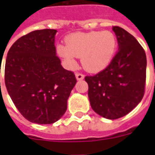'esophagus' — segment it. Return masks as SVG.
<instances>
[{
  "label": "esophagus",
  "mask_w": 155,
  "mask_h": 155,
  "mask_svg": "<svg viewBox=\"0 0 155 155\" xmlns=\"http://www.w3.org/2000/svg\"><path fill=\"white\" fill-rule=\"evenodd\" d=\"M75 77L77 79V81H81V80H83L84 78V75L83 74H81V73H76L75 74Z\"/></svg>",
  "instance_id": "obj_1"
}]
</instances>
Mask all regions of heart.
<instances>
[{
  "label": "heart",
  "instance_id": "heart-1",
  "mask_svg": "<svg viewBox=\"0 0 155 155\" xmlns=\"http://www.w3.org/2000/svg\"><path fill=\"white\" fill-rule=\"evenodd\" d=\"M66 45L56 46V53L68 67L74 68L76 58L81 57L83 67L99 72L110 63L117 47L116 35L110 31L76 32L68 35Z\"/></svg>",
  "mask_w": 155,
  "mask_h": 155
}]
</instances>
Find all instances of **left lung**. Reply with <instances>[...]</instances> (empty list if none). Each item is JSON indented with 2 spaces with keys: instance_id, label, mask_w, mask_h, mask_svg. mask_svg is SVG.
<instances>
[{
  "instance_id": "8db88e82",
  "label": "left lung",
  "mask_w": 155,
  "mask_h": 155,
  "mask_svg": "<svg viewBox=\"0 0 155 155\" xmlns=\"http://www.w3.org/2000/svg\"><path fill=\"white\" fill-rule=\"evenodd\" d=\"M119 51L104 70L85 76L91 108L101 116L116 120L126 115L143 99L146 81V54L133 35L113 26Z\"/></svg>"
}]
</instances>
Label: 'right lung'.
<instances>
[{"label": "right lung", "mask_w": 155, "mask_h": 155, "mask_svg": "<svg viewBox=\"0 0 155 155\" xmlns=\"http://www.w3.org/2000/svg\"><path fill=\"white\" fill-rule=\"evenodd\" d=\"M53 29L38 30L19 38L10 48L5 84L15 107L25 119L53 124L63 116L76 79L56 56ZM1 70V67H0Z\"/></svg>", "instance_id": "obj_1"}]
</instances>
